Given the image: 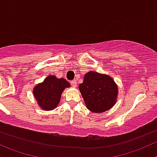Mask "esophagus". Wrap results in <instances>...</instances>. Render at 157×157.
Listing matches in <instances>:
<instances>
[{"label": "esophagus", "instance_id": "34e87169", "mask_svg": "<svg viewBox=\"0 0 157 157\" xmlns=\"http://www.w3.org/2000/svg\"><path fill=\"white\" fill-rule=\"evenodd\" d=\"M71 85L73 87H76L77 86V82L76 80H73V81H71Z\"/></svg>", "mask_w": 157, "mask_h": 157}]
</instances>
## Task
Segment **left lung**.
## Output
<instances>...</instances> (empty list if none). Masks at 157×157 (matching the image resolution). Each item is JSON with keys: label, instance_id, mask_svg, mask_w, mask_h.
<instances>
[{"label": "left lung", "instance_id": "8db88e82", "mask_svg": "<svg viewBox=\"0 0 157 157\" xmlns=\"http://www.w3.org/2000/svg\"><path fill=\"white\" fill-rule=\"evenodd\" d=\"M88 109L93 113H103L111 109L116 102L117 85L107 75L90 71L84 76L78 86Z\"/></svg>", "mask_w": 157, "mask_h": 157}]
</instances>
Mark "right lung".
<instances>
[{
	"label": "right lung",
	"instance_id": "1",
	"mask_svg": "<svg viewBox=\"0 0 157 157\" xmlns=\"http://www.w3.org/2000/svg\"><path fill=\"white\" fill-rule=\"evenodd\" d=\"M69 87V82L65 78H58L55 75H49L44 78L43 82L35 86L33 95L41 109L52 110L59 105L64 89Z\"/></svg>",
	"mask_w": 157,
	"mask_h": 157
}]
</instances>
